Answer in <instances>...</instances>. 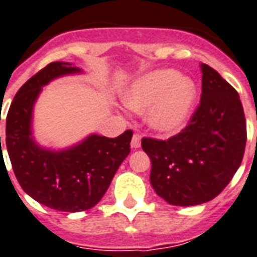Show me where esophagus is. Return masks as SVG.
Masks as SVG:
<instances>
[{
    "mask_svg": "<svg viewBox=\"0 0 257 257\" xmlns=\"http://www.w3.org/2000/svg\"><path fill=\"white\" fill-rule=\"evenodd\" d=\"M131 147L133 149H137V148L141 147V137L139 135H133L132 137V141H131Z\"/></svg>",
    "mask_w": 257,
    "mask_h": 257,
    "instance_id": "obj_1",
    "label": "esophagus"
}]
</instances>
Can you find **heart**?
Listing matches in <instances>:
<instances>
[{
	"mask_svg": "<svg viewBox=\"0 0 257 257\" xmlns=\"http://www.w3.org/2000/svg\"><path fill=\"white\" fill-rule=\"evenodd\" d=\"M197 85L176 70L152 71L136 79L124 92V103L137 112L147 111L145 121L158 135L181 132L197 103Z\"/></svg>",
	"mask_w": 257,
	"mask_h": 257,
	"instance_id": "heart-1",
	"label": "heart"
}]
</instances>
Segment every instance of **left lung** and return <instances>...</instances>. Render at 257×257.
Instances as JSON below:
<instances>
[{
    "label": "left lung",
    "mask_w": 257,
    "mask_h": 257,
    "mask_svg": "<svg viewBox=\"0 0 257 257\" xmlns=\"http://www.w3.org/2000/svg\"><path fill=\"white\" fill-rule=\"evenodd\" d=\"M201 104L182 132L143 139L152 162L150 185L173 206L206 203L230 183L243 160L247 128L239 95L214 68L201 63Z\"/></svg>",
    "instance_id": "left-lung-1"
}]
</instances>
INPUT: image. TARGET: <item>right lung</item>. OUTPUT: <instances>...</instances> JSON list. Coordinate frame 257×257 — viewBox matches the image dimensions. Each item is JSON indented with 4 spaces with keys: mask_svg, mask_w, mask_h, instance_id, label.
<instances>
[{
    "mask_svg": "<svg viewBox=\"0 0 257 257\" xmlns=\"http://www.w3.org/2000/svg\"><path fill=\"white\" fill-rule=\"evenodd\" d=\"M79 74L83 70L68 62L47 64L18 89L6 117V149L21 187L43 206L66 212L92 208L103 198L131 152L133 135L125 131L108 139L91 133L60 149L35 140L33 113L42 88L58 78Z\"/></svg>",
    "mask_w": 257,
    "mask_h": 257,
    "instance_id": "add662e5",
    "label": "right lung"
}]
</instances>
